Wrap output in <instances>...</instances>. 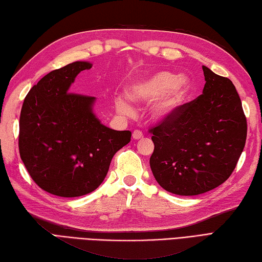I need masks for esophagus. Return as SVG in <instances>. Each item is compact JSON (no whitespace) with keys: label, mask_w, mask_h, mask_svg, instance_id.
I'll list each match as a JSON object with an SVG mask.
<instances>
[{"label":"esophagus","mask_w":262,"mask_h":262,"mask_svg":"<svg viewBox=\"0 0 262 262\" xmlns=\"http://www.w3.org/2000/svg\"><path fill=\"white\" fill-rule=\"evenodd\" d=\"M132 138L135 139V140H139V139H142L143 135L140 130H135L132 133Z\"/></svg>","instance_id":"esophagus-1"}]
</instances>
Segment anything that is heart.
Segmentation results:
<instances>
[{
  "instance_id": "b5f03b06",
  "label": "heart",
  "mask_w": 262,
  "mask_h": 262,
  "mask_svg": "<svg viewBox=\"0 0 262 262\" xmlns=\"http://www.w3.org/2000/svg\"><path fill=\"white\" fill-rule=\"evenodd\" d=\"M189 91V80L186 76L160 71L138 80L129 89V97L133 102L148 103L156 102L152 112L157 119H167L175 113L184 103ZM116 111L125 116H131L135 113L132 104L127 98L118 96L114 100Z\"/></svg>"
}]
</instances>
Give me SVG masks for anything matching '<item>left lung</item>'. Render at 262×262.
Instances as JSON below:
<instances>
[{
  "mask_svg": "<svg viewBox=\"0 0 262 262\" xmlns=\"http://www.w3.org/2000/svg\"><path fill=\"white\" fill-rule=\"evenodd\" d=\"M203 94L151 129L150 168L162 188L194 196L216 188L234 170L245 148L247 119L235 86L202 66Z\"/></svg>",
  "mask_w": 262,
  "mask_h": 262,
  "instance_id": "1",
  "label": "left lung"
}]
</instances>
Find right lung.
Wrapping results in <instances>:
<instances>
[{"instance_id":"1","label":"right lung","mask_w":262,"mask_h":262,"mask_svg":"<svg viewBox=\"0 0 262 262\" xmlns=\"http://www.w3.org/2000/svg\"><path fill=\"white\" fill-rule=\"evenodd\" d=\"M75 61L34 85L23 102L19 150L28 172L40 188L60 197L92 193L106 177L130 131L104 125L94 113L96 98L71 93L77 75L92 68Z\"/></svg>"}]
</instances>
